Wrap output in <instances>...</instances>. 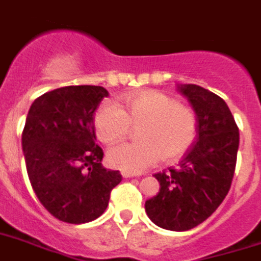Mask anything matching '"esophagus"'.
<instances>
[{
	"label": "esophagus",
	"mask_w": 261,
	"mask_h": 261,
	"mask_svg": "<svg viewBox=\"0 0 261 261\" xmlns=\"http://www.w3.org/2000/svg\"><path fill=\"white\" fill-rule=\"evenodd\" d=\"M121 175L123 177H133V176H137L135 172H129V171H121Z\"/></svg>",
	"instance_id": "esophagus-1"
}]
</instances>
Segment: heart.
I'll return each mask as SVG.
<instances>
[{
	"mask_svg": "<svg viewBox=\"0 0 261 261\" xmlns=\"http://www.w3.org/2000/svg\"><path fill=\"white\" fill-rule=\"evenodd\" d=\"M138 142L112 147L107 159L112 167L141 172L161 158L172 162L192 147L197 136V116L159 90H141L120 99L119 105L103 102L94 114L95 135L106 145L123 141L132 128Z\"/></svg>",
	"mask_w": 261,
	"mask_h": 261,
	"instance_id": "obj_1",
	"label": "heart"
}]
</instances>
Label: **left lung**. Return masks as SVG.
I'll return each mask as SVG.
<instances>
[{"label":"left lung","mask_w":261,"mask_h":261,"mask_svg":"<svg viewBox=\"0 0 261 261\" xmlns=\"http://www.w3.org/2000/svg\"><path fill=\"white\" fill-rule=\"evenodd\" d=\"M177 89L195 110L197 138L176 167L154 174L161 190L145 202V209L159 227L187 231L211 217L229 192L239 129L222 98L197 85Z\"/></svg>","instance_id":"obj_1"}]
</instances>
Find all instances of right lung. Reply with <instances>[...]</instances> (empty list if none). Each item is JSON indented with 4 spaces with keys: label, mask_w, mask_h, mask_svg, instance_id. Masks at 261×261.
Returning <instances> with one entry per match:
<instances>
[{
    "label": "right lung",
    "mask_w": 261,
    "mask_h": 261,
    "mask_svg": "<svg viewBox=\"0 0 261 261\" xmlns=\"http://www.w3.org/2000/svg\"><path fill=\"white\" fill-rule=\"evenodd\" d=\"M108 91L66 86L34 100L22 132L27 174L39 201L57 220L86 223L105 213L121 174L103 167L94 112Z\"/></svg>",
    "instance_id": "1"
}]
</instances>
